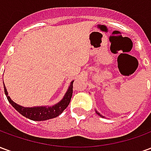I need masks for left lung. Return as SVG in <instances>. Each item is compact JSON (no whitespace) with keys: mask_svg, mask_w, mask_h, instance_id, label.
Returning a JSON list of instances; mask_svg holds the SVG:
<instances>
[{"mask_svg":"<svg viewBox=\"0 0 151 151\" xmlns=\"http://www.w3.org/2000/svg\"><path fill=\"white\" fill-rule=\"evenodd\" d=\"M95 112H96V114H97V115H99V116H101V117H103V118H104V116H102V115H100V113H99V112H98V111H96V110H95Z\"/></svg>","mask_w":151,"mask_h":151,"instance_id":"1","label":"left lung"}]
</instances>
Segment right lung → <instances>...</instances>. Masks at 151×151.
<instances>
[{
    "label": "right lung",
    "instance_id": "1",
    "mask_svg": "<svg viewBox=\"0 0 151 151\" xmlns=\"http://www.w3.org/2000/svg\"><path fill=\"white\" fill-rule=\"evenodd\" d=\"M73 83V81L70 82L69 88L65 92L62 99L52 106H37V107H32V108L22 107L21 105L14 103L10 99V97L8 95V91L5 86V84H4V90H5V94L7 97L8 101L15 108V110H17L23 116L27 117L30 120L41 121V120H47L56 118V116H58L59 115L62 113L63 111L68 107L72 98Z\"/></svg>",
    "mask_w": 151,
    "mask_h": 151
}]
</instances>
